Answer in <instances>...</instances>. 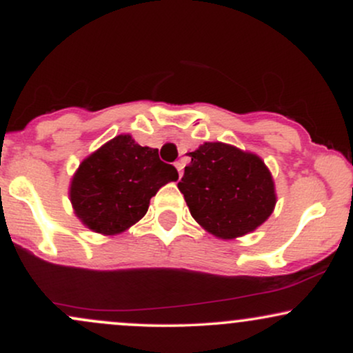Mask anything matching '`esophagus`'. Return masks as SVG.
<instances>
[{"mask_svg": "<svg viewBox=\"0 0 353 353\" xmlns=\"http://www.w3.org/2000/svg\"><path fill=\"white\" fill-rule=\"evenodd\" d=\"M174 165H176L177 172H179V177H181V176H182V169H184V165H182L181 161H177V163H174Z\"/></svg>", "mask_w": 353, "mask_h": 353, "instance_id": "obj_1", "label": "esophagus"}]
</instances>
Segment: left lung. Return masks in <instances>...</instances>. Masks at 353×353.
<instances>
[{"label": "left lung", "instance_id": "obj_1", "mask_svg": "<svg viewBox=\"0 0 353 353\" xmlns=\"http://www.w3.org/2000/svg\"><path fill=\"white\" fill-rule=\"evenodd\" d=\"M177 188L190 216L219 239H236L264 224L275 189L264 161L224 143H204L189 152Z\"/></svg>", "mask_w": 353, "mask_h": 353}]
</instances>
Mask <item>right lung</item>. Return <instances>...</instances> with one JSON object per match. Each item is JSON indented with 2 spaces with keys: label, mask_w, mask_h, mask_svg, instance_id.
<instances>
[{
  "label": "right lung",
  "mask_w": 353,
  "mask_h": 353,
  "mask_svg": "<svg viewBox=\"0 0 353 353\" xmlns=\"http://www.w3.org/2000/svg\"><path fill=\"white\" fill-rule=\"evenodd\" d=\"M179 174L129 134L116 136L79 164L71 181L74 214L86 228L114 236L148 212L149 201Z\"/></svg>",
  "instance_id": "obj_1"
}]
</instances>
